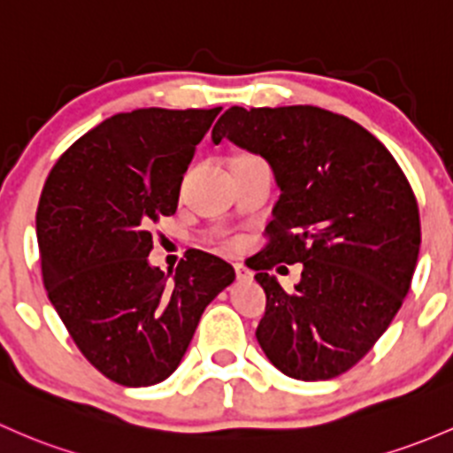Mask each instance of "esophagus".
I'll use <instances>...</instances> for the list:
<instances>
[{
    "instance_id": "1",
    "label": "esophagus",
    "mask_w": 453,
    "mask_h": 453,
    "mask_svg": "<svg viewBox=\"0 0 453 453\" xmlns=\"http://www.w3.org/2000/svg\"><path fill=\"white\" fill-rule=\"evenodd\" d=\"M234 271H236V280H239V282H250L251 280V271L247 269V266L234 265Z\"/></svg>"
}]
</instances>
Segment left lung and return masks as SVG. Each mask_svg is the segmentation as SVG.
I'll use <instances>...</instances> for the list:
<instances>
[{
    "label": "left lung",
    "mask_w": 453,
    "mask_h": 453,
    "mask_svg": "<svg viewBox=\"0 0 453 453\" xmlns=\"http://www.w3.org/2000/svg\"><path fill=\"white\" fill-rule=\"evenodd\" d=\"M271 165L280 199L256 282L266 308L256 339L284 375L332 380L365 358L402 308L421 221L397 160L351 119L317 106H232L212 127ZM302 262L287 294L271 268Z\"/></svg>",
    "instance_id": "obj_1"
}]
</instances>
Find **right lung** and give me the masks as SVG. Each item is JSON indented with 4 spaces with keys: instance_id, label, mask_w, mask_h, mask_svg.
Instances as JSON below:
<instances>
[{
    "instance_id": "1",
    "label": "right lung",
    "mask_w": 453,
    "mask_h": 453,
    "mask_svg": "<svg viewBox=\"0 0 453 453\" xmlns=\"http://www.w3.org/2000/svg\"><path fill=\"white\" fill-rule=\"evenodd\" d=\"M221 108L114 114L60 156L36 211L42 284L78 349L123 387L169 378L234 269L190 250L171 275L147 263L151 226L178 208L195 147Z\"/></svg>"
}]
</instances>
